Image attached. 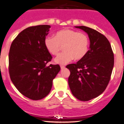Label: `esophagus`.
<instances>
[{
	"mask_svg": "<svg viewBox=\"0 0 124 124\" xmlns=\"http://www.w3.org/2000/svg\"><path fill=\"white\" fill-rule=\"evenodd\" d=\"M65 68V67L64 65H61V69H62H62H64Z\"/></svg>",
	"mask_w": 124,
	"mask_h": 124,
	"instance_id": "1",
	"label": "esophagus"
}]
</instances>
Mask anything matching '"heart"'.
<instances>
[{
	"label": "heart",
	"mask_w": 124,
	"mask_h": 124,
	"mask_svg": "<svg viewBox=\"0 0 124 124\" xmlns=\"http://www.w3.org/2000/svg\"><path fill=\"white\" fill-rule=\"evenodd\" d=\"M46 49L51 54L56 55L63 46V53L54 60L56 63L67 64L73 59L79 61L86 55L89 48L88 36L71 29H63L56 32L55 37L48 36L45 39Z\"/></svg>",
	"instance_id": "1"
}]
</instances>
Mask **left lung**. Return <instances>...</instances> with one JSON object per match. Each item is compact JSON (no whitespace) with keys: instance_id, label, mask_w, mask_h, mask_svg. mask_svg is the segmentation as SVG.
<instances>
[{"instance_id":"obj_1","label":"left lung","mask_w":124,"mask_h":124,"mask_svg":"<svg viewBox=\"0 0 124 124\" xmlns=\"http://www.w3.org/2000/svg\"><path fill=\"white\" fill-rule=\"evenodd\" d=\"M75 27L87 33L90 49L84 58L67 65L70 71L69 84L76 99L89 101L100 95L106 88L114 67V54L103 35L85 26Z\"/></svg>"}]
</instances>
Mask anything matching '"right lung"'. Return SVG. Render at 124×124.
Returning a JSON list of instances; mask_svg holds the SVG:
<instances>
[{
    "label": "right lung",
    "instance_id": "add662e5",
    "mask_svg": "<svg viewBox=\"0 0 124 124\" xmlns=\"http://www.w3.org/2000/svg\"><path fill=\"white\" fill-rule=\"evenodd\" d=\"M49 25L23 30L13 41L9 52V73L17 89L33 100L48 95L53 80L61 70L59 65L47 66L53 58L45 46Z\"/></svg>",
    "mask_w": 124,
    "mask_h": 124
}]
</instances>
